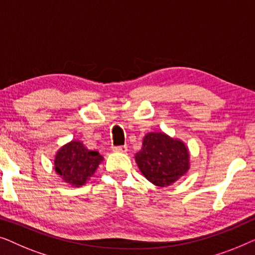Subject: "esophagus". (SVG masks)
<instances>
[{"label":"esophagus","instance_id":"34e87169","mask_svg":"<svg viewBox=\"0 0 255 255\" xmlns=\"http://www.w3.org/2000/svg\"><path fill=\"white\" fill-rule=\"evenodd\" d=\"M114 152H120V153H127L128 152V146L122 145V146H113Z\"/></svg>","mask_w":255,"mask_h":255}]
</instances>
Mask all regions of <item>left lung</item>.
Masks as SVG:
<instances>
[{
	"label": "left lung",
	"instance_id": "1",
	"mask_svg": "<svg viewBox=\"0 0 255 255\" xmlns=\"http://www.w3.org/2000/svg\"><path fill=\"white\" fill-rule=\"evenodd\" d=\"M134 160L142 175L156 187H168L190 168L188 146L181 139L162 131H152L142 138L141 149Z\"/></svg>",
	"mask_w": 255,
	"mask_h": 255
}]
</instances>
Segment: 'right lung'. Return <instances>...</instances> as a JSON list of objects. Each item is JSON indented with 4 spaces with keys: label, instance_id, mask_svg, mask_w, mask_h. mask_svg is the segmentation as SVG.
I'll return each instance as SVG.
<instances>
[{
    "label": "right lung",
    "instance_id": "obj_1",
    "mask_svg": "<svg viewBox=\"0 0 255 255\" xmlns=\"http://www.w3.org/2000/svg\"><path fill=\"white\" fill-rule=\"evenodd\" d=\"M103 161L97 151L87 148L80 140H72L55 153L53 167L59 177L72 187L85 186Z\"/></svg>",
    "mask_w": 255,
    "mask_h": 255
}]
</instances>
